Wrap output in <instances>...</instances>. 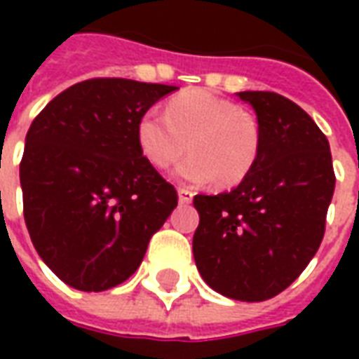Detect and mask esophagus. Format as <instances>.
<instances>
[{
	"label": "esophagus",
	"mask_w": 359,
	"mask_h": 359,
	"mask_svg": "<svg viewBox=\"0 0 359 359\" xmlns=\"http://www.w3.org/2000/svg\"><path fill=\"white\" fill-rule=\"evenodd\" d=\"M192 198H194L192 190H188V188H179V202L180 203H190L192 202Z\"/></svg>",
	"instance_id": "esophagus-1"
}]
</instances>
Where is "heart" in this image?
<instances>
[{"label":"heart","mask_w":359,"mask_h":359,"mask_svg":"<svg viewBox=\"0 0 359 359\" xmlns=\"http://www.w3.org/2000/svg\"><path fill=\"white\" fill-rule=\"evenodd\" d=\"M136 144L156 169H167L188 146L190 156L172 171L175 179L192 187L217 180L221 188H233L256 167L262 126L231 100L192 88L167 102L165 117L144 113L136 123Z\"/></svg>","instance_id":"1"}]
</instances>
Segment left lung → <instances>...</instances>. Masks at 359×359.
I'll return each instance as SVG.
<instances>
[{
	"instance_id": "8db88e82",
	"label": "left lung",
	"mask_w": 359,
	"mask_h": 359,
	"mask_svg": "<svg viewBox=\"0 0 359 359\" xmlns=\"http://www.w3.org/2000/svg\"><path fill=\"white\" fill-rule=\"evenodd\" d=\"M256 111L262 151L231 192L194 196L200 213L192 252L215 292L269 300L316 256L334 192L329 142L300 105L275 92H238Z\"/></svg>"
}]
</instances>
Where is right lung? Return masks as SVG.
Masks as SVG:
<instances>
[{
  "label": "right lung",
  "mask_w": 359,
  "mask_h": 359,
  "mask_svg": "<svg viewBox=\"0 0 359 359\" xmlns=\"http://www.w3.org/2000/svg\"><path fill=\"white\" fill-rule=\"evenodd\" d=\"M177 86L92 79L55 95L28 128L20 161L25 221L65 285L102 292L138 269L177 208V190L136 144V123Z\"/></svg>",
  "instance_id": "obj_1"
}]
</instances>
